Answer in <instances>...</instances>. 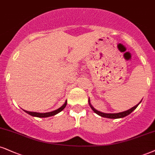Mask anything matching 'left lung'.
I'll list each match as a JSON object with an SVG mask.
<instances>
[{"label":"left lung","mask_w":155,"mask_h":155,"mask_svg":"<svg viewBox=\"0 0 155 155\" xmlns=\"http://www.w3.org/2000/svg\"><path fill=\"white\" fill-rule=\"evenodd\" d=\"M142 101H141L138 104L136 105V106L132 107V108H131L130 109H129V110H125V111H123V112L116 113V114H106V113H103V112H101V111H99V110H96L94 108V107H93L92 105H91V101H90V98L88 99V103H89L90 106H91V108H92V110L96 114H98V115L101 116V117L108 118H114V119H115V118H124V117H125V116L129 115V114H130L133 111V110H134L135 109H136V108H137V106H138L139 105V104H140V103L142 102Z\"/></svg>","instance_id":"obj_1"}]
</instances>
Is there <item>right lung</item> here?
Listing matches in <instances>:
<instances>
[{
    "instance_id": "1",
    "label": "right lung",
    "mask_w": 155,
    "mask_h": 155,
    "mask_svg": "<svg viewBox=\"0 0 155 155\" xmlns=\"http://www.w3.org/2000/svg\"><path fill=\"white\" fill-rule=\"evenodd\" d=\"M67 100L64 102V104L62 105L60 108H57V110H53V111L51 112H47V113H37V112H31V111H28V110H24L25 112L27 113L28 114L31 115L32 116H35V117H38V118H47V117H49V116H52L56 115V114H59V113L62 111V110L65 108V106H67Z\"/></svg>"
}]
</instances>
